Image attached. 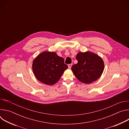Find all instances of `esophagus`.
Returning a JSON list of instances; mask_svg holds the SVG:
<instances>
[{
	"label": "esophagus",
	"instance_id": "esophagus-1",
	"mask_svg": "<svg viewBox=\"0 0 129 129\" xmlns=\"http://www.w3.org/2000/svg\"><path fill=\"white\" fill-rule=\"evenodd\" d=\"M71 66H72V64H68V68H69V69H70L71 67Z\"/></svg>",
	"mask_w": 129,
	"mask_h": 129
}]
</instances>
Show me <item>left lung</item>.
Instances as JSON below:
<instances>
[{
  "label": "left lung",
  "instance_id": "obj_1",
  "mask_svg": "<svg viewBox=\"0 0 129 129\" xmlns=\"http://www.w3.org/2000/svg\"><path fill=\"white\" fill-rule=\"evenodd\" d=\"M76 59L78 62L72 66L71 70L80 81L89 84L101 77L104 70V63L97 54L89 51L79 52Z\"/></svg>",
  "mask_w": 129,
  "mask_h": 129
}]
</instances>
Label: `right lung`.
I'll return each mask as SVG.
<instances>
[{
    "instance_id": "add662e5",
    "label": "right lung",
    "mask_w": 129,
    "mask_h": 129,
    "mask_svg": "<svg viewBox=\"0 0 129 129\" xmlns=\"http://www.w3.org/2000/svg\"><path fill=\"white\" fill-rule=\"evenodd\" d=\"M68 66L64 59L54 52L44 51L39 54L33 62V70L38 81L48 85L56 83Z\"/></svg>"
}]
</instances>
